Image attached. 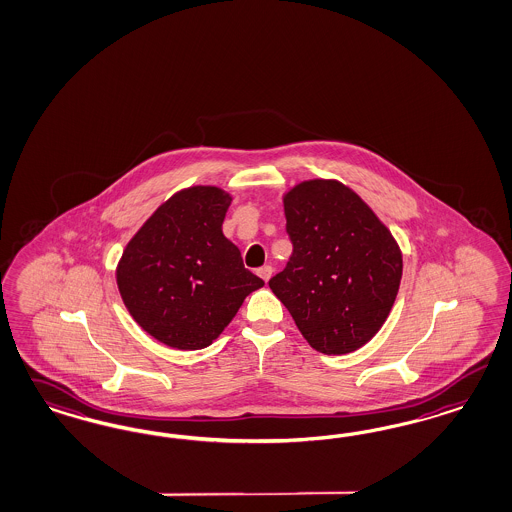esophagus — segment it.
<instances>
[{"instance_id": "34e87169", "label": "esophagus", "mask_w": 512, "mask_h": 512, "mask_svg": "<svg viewBox=\"0 0 512 512\" xmlns=\"http://www.w3.org/2000/svg\"><path fill=\"white\" fill-rule=\"evenodd\" d=\"M272 272H274V270H272V266L270 265L261 266V268L257 270V274H259V276H261V278H263L265 282H268V280H270Z\"/></svg>"}]
</instances>
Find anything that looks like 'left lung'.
Here are the masks:
<instances>
[{
	"label": "left lung",
	"instance_id": "8db88e82",
	"mask_svg": "<svg viewBox=\"0 0 512 512\" xmlns=\"http://www.w3.org/2000/svg\"><path fill=\"white\" fill-rule=\"evenodd\" d=\"M293 255L268 285L306 342L325 355L365 346L386 323L403 253L371 206L336 179H306L283 194Z\"/></svg>",
	"mask_w": 512,
	"mask_h": 512
}]
</instances>
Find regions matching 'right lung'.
Listing matches in <instances>:
<instances>
[{
	"mask_svg": "<svg viewBox=\"0 0 512 512\" xmlns=\"http://www.w3.org/2000/svg\"><path fill=\"white\" fill-rule=\"evenodd\" d=\"M232 196L193 185L162 202L130 238L115 278L128 314L177 350H202L265 282L223 234Z\"/></svg>",
	"mask_w": 512,
	"mask_h": 512,
	"instance_id": "1",
	"label": "right lung"
}]
</instances>
